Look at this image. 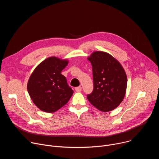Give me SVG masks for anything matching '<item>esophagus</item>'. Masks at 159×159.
Listing matches in <instances>:
<instances>
[{
    "label": "esophagus",
    "mask_w": 159,
    "mask_h": 159,
    "mask_svg": "<svg viewBox=\"0 0 159 159\" xmlns=\"http://www.w3.org/2000/svg\"><path fill=\"white\" fill-rule=\"evenodd\" d=\"M75 91H76V92L79 93V92H80L81 90H82V87H80V86H79V87H75Z\"/></svg>",
    "instance_id": "1"
}]
</instances>
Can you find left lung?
Wrapping results in <instances>:
<instances>
[{
	"mask_svg": "<svg viewBox=\"0 0 159 159\" xmlns=\"http://www.w3.org/2000/svg\"><path fill=\"white\" fill-rule=\"evenodd\" d=\"M93 66L94 89L87 98L102 112L115 109L123 101L127 77L120 63L110 54L96 51L87 58Z\"/></svg>",
	"mask_w": 159,
	"mask_h": 159,
	"instance_id": "obj_1",
	"label": "left lung"
}]
</instances>
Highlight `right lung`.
I'll use <instances>...</instances> for the list:
<instances>
[{"mask_svg":"<svg viewBox=\"0 0 159 159\" xmlns=\"http://www.w3.org/2000/svg\"><path fill=\"white\" fill-rule=\"evenodd\" d=\"M68 63L67 60L49 57L41 62L31 74L28 91L40 110L54 112L65 106L73 95L74 90L61 74Z\"/></svg>","mask_w":159,"mask_h":159,"instance_id":"right-lung-1","label":"right lung"}]
</instances>
